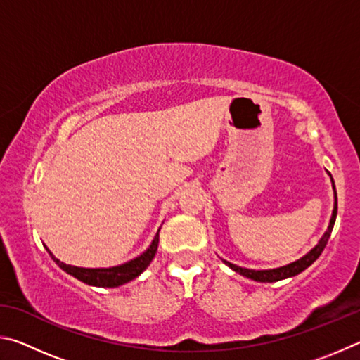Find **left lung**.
Here are the masks:
<instances>
[{"instance_id": "left-lung-1", "label": "left lung", "mask_w": 360, "mask_h": 360, "mask_svg": "<svg viewBox=\"0 0 360 360\" xmlns=\"http://www.w3.org/2000/svg\"><path fill=\"white\" fill-rule=\"evenodd\" d=\"M330 176L332 179V174ZM332 187H333V193H335V203H333V211H332V217H330V222H328V227L324 231V235L321 236V240L318 241V245H316L311 251L307 252L295 262H290L288 265H283V266H278V268H270V270H252V268H243L238 266L235 264H231V262L227 260H222L225 265L230 266L231 270L240 273L241 276H246L249 279H254V281H259V283H276V281H281V279L285 278H292L298 275V273H302L303 270H307V268L313 264V262L319 257L324 251V248L327 245L328 238H330V233L333 230V224H335V219H337V191H335V184H333V179H332Z\"/></svg>"}]
</instances>
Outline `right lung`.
<instances>
[{"label":"right lung","mask_w":360,"mask_h":360,"mask_svg":"<svg viewBox=\"0 0 360 360\" xmlns=\"http://www.w3.org/2000/svg\"><path fill=\"white\" fill-rule=\"evenodd\" d=\"M158 231L154 236V240L146 249L143 254H139L138 257L131 259L122 265L109 266V268H82V266H75V265H66L63 262H60L57 257H53V254L49 251L47 252L52 255V259L56 264L65 270L68 275L77 278L79 281H82L89 285H95V288H119L122 284H127L133 281V279L138 278L141 273L149 266L152 259L155 257L157 248H158Z\"/></svg>","instance_id":"right-lung-1"}]
</instances>
